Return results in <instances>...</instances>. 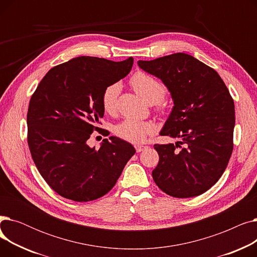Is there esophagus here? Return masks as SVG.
Listing matches in <instances>:
<instances>
[{
	"instance_id": "34e87169",
	"label": "esophagus",
	"mask_w": 257,
	"mask_h": 257,
	"mask_svg": "<svg viewBox=\"0 0 257 257\" xmlns=\"http://www.w3.org/2000/svg\"><path fill=\"white\" fill-rule=\"evenodd\" d=\"M145 149H147V147L146 146H141V145H137L136 146V150H137V152H142L143 150H145Z\"/></svg>"
}]
</instances>
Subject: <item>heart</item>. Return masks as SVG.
I'll return each mask as SVG.
<instances>
[{"label":"heart","instance_id":"b5f03b06","mask_svg":"<svg viewBox=\"0 0 257 257\" xmlns=\"http://www.w3.org/2000/svg\"><path fill=\"white\" fill-rule=\"evenodd\" d=\"M130 84L139 96L148 104H157L165 99L166 86L154 77L143 72L134 74ZM120 86L118 83L108 85L102 93V107L105 112L113 113L116 109ZM154 131V126L148 121L125 119L114 128L115 136L132 144H140Z\"/></svg>","mask_w":257,"mask_h":257}]
</instances>
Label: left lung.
Segmentation results:
<instances>
[{
	"instance_id": "obj_1",
	"label": "left lung",
	"mask_w": 257,
	"mask_h": 257,
	"mask_svg": "<svg viewBox=\"0 0 257 257\" xmlns=\"http://www.w3.org/2000/svg\"><path fill=\"white\" fill-rule=\"evenodd\" d=\"M138 64L171 92L174 106L160 136L180 139L154 145L155 183L175 198L205 193L221 178L233 150L234 102L227 86L213 69L185 53Z\"/></svg>"
}]
</instances>
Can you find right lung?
I'll use <instances>...</instances> for the list:
<instances>
[{
    "label": "right lung",
    "instance_id": "1",
    "mask_svg": "<svg viewBox=\"0 0 257 257\" xmlns=\"http://www.w3.org/2000/svg\"><path fill=\"white\" fill-rule=\"evenodd\" d=\"M133 58L111 61L80 56L56 65L32 94L27 125L34 164L52 190L63 198L87 202L116 183L134 147L116 137L100 149L87 141L104 115L102 93L131 71Z\"/></svg>",
    "mask_w": 257,
    "mask_h": 257
}]
</instances>
